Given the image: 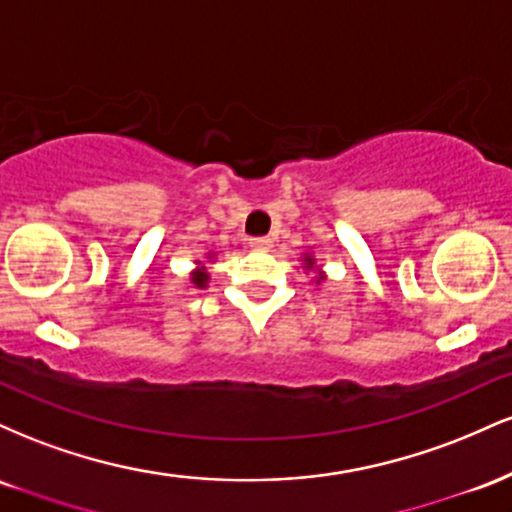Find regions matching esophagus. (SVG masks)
<instances>
[{
	"label": "esophagus",
	"instance_id": "obj_1",
	"mask_svg": "<svg viewBox=\"0 0 512 512\" xmlns=\"http://www.w3.org/2000/svg\"><path fill=\"white\" fill-rule=\"evenodd\" d=\"M272 243H274V240L269 238V236H255V238H250V248H255V250H267V248H272Z\"/></svg>",
	"mask_w": 512,
	"mask_h": 512
}]
</instances>
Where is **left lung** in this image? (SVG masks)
Instances as JSON below:
<instances>
[{
    "label": "left lung",
    "instance_id": "1",
    "mask_svg": "<svg viewBox=\"0 0 512 512\" xmlns=\"http://www.w3.org/2000/svg\"><path fill=\"white\" fill-rule=\"evenodd\" d=\"M308 264H310V260H308Z\"/></svg>",
    "mask_w": 512,
    "mask_h": 512
}]
</instances>
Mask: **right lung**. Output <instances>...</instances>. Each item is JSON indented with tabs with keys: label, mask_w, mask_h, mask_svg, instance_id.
Listing matches in <instances>:
<instances>
[{
	"label": "right lung",
	"mask_w": 512,
	"mask_h": 512,
	"mask_svg": "<svg viewBox=\"0 0 512 512\" xmlns=\"http://www.w3.org/2000/svg\"><path fill=\"white\" fill-rule=\"evenodd\" d=\"M192 281H195V284H197V286H202V284H204V276H202V274H197V276H195V279H192Z\"/></svg>",
	"instance_id": "add662e5"
}]
</instances>
